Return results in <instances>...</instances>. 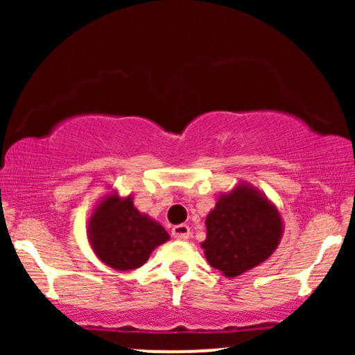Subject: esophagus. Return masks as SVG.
Returning <instances> with one entry per match:
<instances>
[{
	"label": "esophagus",
	"mask_w": 355,
	"mask_h": 355,
	"mask_svg": "<svg viewBox=\"0 0 355 355\" xmlns=\"http://www.w3.org/2000/svg\"><path fill=\"white\" fill-rule=\"evenodd\" d=\"M172 235L178 240H187L190 237V227L182 223V225H175L172 229Z\"/></svg>",
	"instance_id": "esophagus-1"
}]
</instances>
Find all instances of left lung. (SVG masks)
I'll return each instance as SVG.
<instances>
[{
    "label": "left lung",
    "instance_id": "1",
    "mask_svg": "<svg viewBox=\"0 0 355 355\" xmlns=\"http://www.w3.org/2000/svg\"><path fill=\"white\" fill-rule=\"evenodd\" d=\"M203 254L227 279L260 266L279 247L284 220L275 203L247 182L223 191L205 218Z\"/></svg>",
    "mask_w": 355,
    "mask_h": 355
}]
</instances>
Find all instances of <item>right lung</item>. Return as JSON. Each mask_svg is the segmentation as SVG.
<instances>
[{"label":"right lung","mask_w":355,"mask_h":355,"mask_svg":"<svg viewBox=\"0 0 355 355\" xmlns=\"http://www.w3.org/2000/svg\"><path fill=\"white\" fill-rule=\"evenodd\" d=\"M88 243L105 266L120 272L141 267L170 235L157 220L133 205L132 193L110 190L93 207L87 222Z\"/></svg>","instance_id":"right-lung-1"}]
</instances>
